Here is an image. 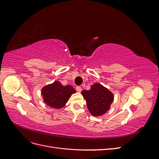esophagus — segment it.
Returning <instances> with one entry per match:
<instances>
[{"label":"esophagus","mask_w":159,"mask_h":159,"mask_svg":"<svg viewBox=\"0 0 159 159\" xmlns=\"http://www.w3.org/2000/svg\"><path fill=\"white\" fill-rule=\"evenodd\" d=\"M75 89H76V91H78V92H81V90H82V89H81V88L80 87V86H77Z\"/></svg>","instance_id":"1"}]
</instances>
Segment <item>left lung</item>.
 <instances>
[{
	"instance_id": "8db88e82",
	"label": "left lung",
	"mask_w": 159,
	"mask_h": 159,
	"mask_svg": "<svg viewBox=\"0 0 159 159\" xmlns=\"http://www.w3.org/2000/svg\"><path fill=\"white\" fill-rule=\"evenodd\" d=\"M90 113L95 117L102 116L109 109L113 102L114 96L111 91L102 84L95 83L89 90L81 91Z\"/></svg>"
}]
</instances>
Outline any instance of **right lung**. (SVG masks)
Segmentation results:
<instances>
[{"instance_id": "obj_1", "label": "right lung", "mask_w": 159, "mask_h": 159, "mask_svg": "<svg viewBox=\"0 0 159 159\" xmlns=\"http://www.w3.org/2000/svg\"><path fill=\"white\" fill-rule=\"evenodd\" d=\"M75 92L72 86L63 85L60 81H56L42 88L41 94L47 105L55 109H60L68 102L71 95Z\"/></svg>"}]
</instances>
